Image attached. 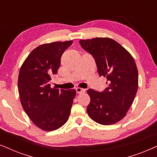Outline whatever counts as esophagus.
Instances as JSON below:
<instances>
[{
	"instance_id": "obj_1",
	"label": "esophagus",
	"mask_w": 157,
	"mask_h": 157,
	"mask_svg": "<svg viewBox=\"0 0 157 157\" xmlns=\"http://www.w3.org/2000/svg\"><path fill=\"white\" fill-rule=\"evenodd\" d=\"M76 92H77V93L80 94V93H84V92H85V90L83 88H80V87H77Z\"/></svg>"
}]
</instances>
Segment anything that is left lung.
Here are the masks:
<instances>
[{"mask_svg": "<svg viewBox=\"0 0 157 157\" xmlns=\"http://www.w3.org/2000/svg\"><path fill=\"white\" fill-rule=\"evenodd\" d=\"M80 44L93 56L98 74L105 77L109 85L103 92L87 90L90 98L87 108L88 116L100 124H116L126 116L138 90L139 75L134 59L112 39H81Z\"/></svg>", "mask_w": 157, "mask_h": 157, "instance_id": "8db88e82", "label": "left lung"}]
</instances>
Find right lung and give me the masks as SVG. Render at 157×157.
Masks as SVG:
<instances>
[{
    "label": "right lung",
    "mask_w": 157,
    "mask_h": 157,
    "mask_svg": "<svg viewBox=\"0 0 157 157\" xmlns=\"http://www.w3.org/2000/svg\"><path fill=\"white\" fill-rule=\"evenodd\" d=\"M72 41L44 44L31 51L21 67L18 90L27 116L39 128L52 131L62 127L70 116L75 90L52 88L50 80L61 57Z\"/></svg>",
    "instance_id": "1"
}]
</instances>
